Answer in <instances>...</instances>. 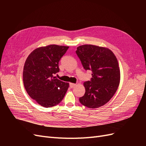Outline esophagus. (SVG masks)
<instances>
[{"mask_svg":"<svg viewBox=\"0 0 146 146\" xmlns=\"http://www.w3.org/2000/svg\"><path fill=\"white\" fill-rule=\"evenodd\" d=\"M76 86V84H75V83H70V87L71 88H74Z\"/></svg>","mask_w":146,"mask_h":146,"instance_id":"34e87169","label":"esophagus"}]
</instances>
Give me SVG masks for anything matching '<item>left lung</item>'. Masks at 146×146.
Instances as JSON below:
<instances>
[{"mask_svg": "<svg viewBox=\"0 0 146 146\" xmlns=\"http://www.w3.org/2000/svg\"><path fill=\"white\" fill-rule=\"evenodd\" d=\"M83 67L90 70V81L83 83L85 94L80 102L89 108H97L110 101L119 85L120 70L113 52L108 48L94 45L79 46L76 51Z\"/></svg>", "mask_w": 146, "mask_h": 146, "instance_id": "8db88e82", "label": "left lung"}]
</instances>
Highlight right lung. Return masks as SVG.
I'll return each mask as SVG.
<instances>
[{
    "label": "right lung",
    "mask_w": 146,
    "mask_h": 146,
    "mask_svg": "<svg viewBox=\"0 0 146 146\" xmlns=\"http://www.w3.org/2000/svg\"><path fill=\"white\" fill-rule=\"evenodd\" d=\"M68 46L51 44L38 47L28 56L23 70V82L29 96L45 108L58 105L64 98L69 83L57 79L58 62Z\"/></svg>",
    "instance_id": "right-lung-1"
}]
</instances>
